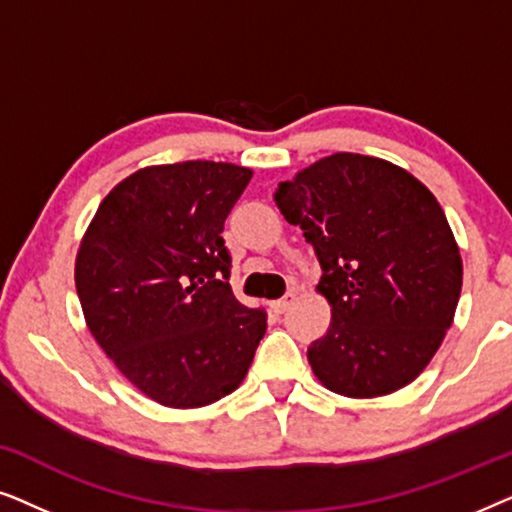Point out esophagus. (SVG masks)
Returning <instances> with one entry per match:
<instances>
[{
  "instance_id": "1",
  "label": "esophagus",
  "mask_w": 512,
  "mask_h": 512,
  "mask_svg": "<svg viewBox=\"0 0 512 512\" xmlns=\"http://www.w3.org/2000/svg\"><path fill=\"white\" fill-rule=\"evenodd\" d=\"M293 303H296V293L289 291V293H286L284 298L275 300V303H272L270 307H272V312H275V314H284L286 310H289V307H291Z\"/></svg>"
}]
</instances>
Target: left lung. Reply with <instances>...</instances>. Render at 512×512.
Here are the masks:
<instances>
[{"label":"left lung","mask_w":512,"mask_h":512,"mask_svg":"<svg viewBox=\"0 0 512 512\" xmlns=\"http://www.w3.org/2000/svg\"><path fill=\"white\" fill-rule=\"evenodd\" d=\"M275 202L324 270L333 317L307 347L314 375L349 398L410 384L452 326L464 277L433 193L387 160L333 153L282 181Z\"/></svg>","instance_id":"obj_1"}]
</instances>
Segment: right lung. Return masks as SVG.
<instances>
[{
    "label": "right lung",
    "mask_w": 512,
    "mask_h": 512,
    "mask_svg": "<svg viewBox=\"0 0 512 512\" xmlns=\"http://www.w3.org/2000/svg\"><path fill=\"white\" fill-rule=\"evenodd\" d=\"M249 179V167L212 160L144 167L100 202L81 240L74 279L90 333L167 408L235 391L268 328L230 289L221 237Z\"/></svg>",
    "instance_id": "obj_1"
}]
</instances>
